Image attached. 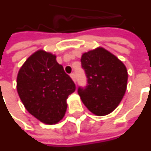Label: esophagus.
<instances>
[{"mask_svg": "<svg viewBox=\"0 0 151 151\" xmlns=\"http://www.w3.org/2000/svg\"><path fill=\"white\" fill-rule=\"evenodd\" d=\"M70 77H71V78L73 79V81L74 83H76V77H75V74H74V73H71V74H70Z\"/></svg>", "mask_w": 151, "mask_h": 151, "instance_id": "34e87169", "label": "esophagus"}]
</instances>
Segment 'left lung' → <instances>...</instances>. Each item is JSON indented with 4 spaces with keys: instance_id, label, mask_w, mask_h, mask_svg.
<instances>
[{
    "instance_id": "obj_1",
    "label": "left lung",
    "mask_w": 151,
    "mask_h": 151,
    "mask_svg": "<svg viewBox=\"0 0 151 151\" xmlns=\"http://www.w3.org/2000/svg\"><path fill=\"white\" fill-rule=\"evenodd\" d=\"M81 62L88 83L86 88H78L81 100L94 114L107 115L118 107L126 92L127 68L101 46L83 53Z\"/></svg>"
}]
</instances>
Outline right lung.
<instances>
[{
	"label": "right lung",
	"instance_id": "right-lung-1",
	"mask_svg": "<svg viewBox=\"0 0 151 151\" xmlns=\"http://www.w3.org/2000/svg\"><path fill=\"white\" fill-rule=\"evenodd\" d=\"M75 89L56 55L44 50L31 55L17 75V91L24 107L45 124H55L64 118L66 101Z\"/></svg>",
	"mask_w": 151,
	"mask_h": 151
}]
</instances>
